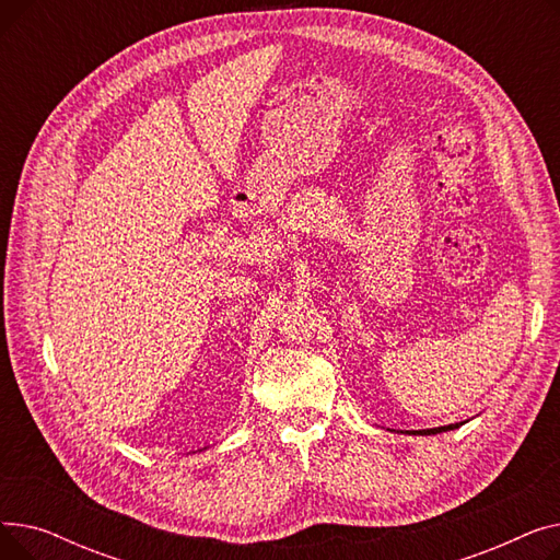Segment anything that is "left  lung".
Returning a JSON list of instances; mask_svg holds the SVG:
<instances>
[{
	"instance_id": "8db88e82",
	"label": "left lung",
	"mask_w": 560,
	"mask_h": 560,
	"mask_svg": "<svg viewBox=\"0 0 560 560\" xmlns=\"http://www.w3.org/2000/svg\"><path fill=\"white\" fill-rule=\"evenodd\" d=\"M447 429H454V427H440V429H427V431H413V433L427 435V433H440V431H447Z\"/></svg>"
}]
</instances>
